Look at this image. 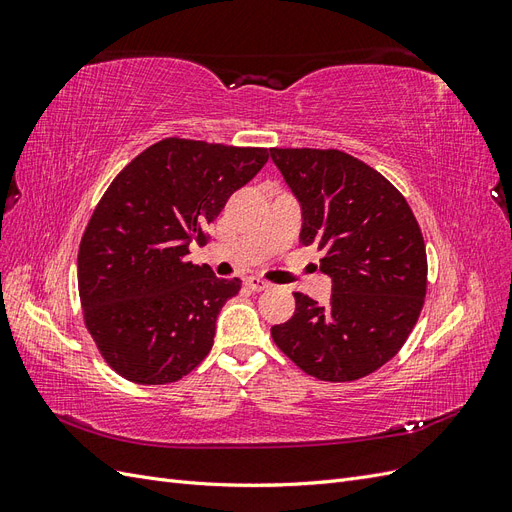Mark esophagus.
I'll use <instances>...</instances> for the list:
<instances>
[{
  "instance_id": "34e87169",
  "label": "esophagus",
  "mask_w": 512,
  "mask_h": 512,
  "mask_svg": "<svg viewBox=\"0 0 512 512\" xmlns=\"http://www.w3.org/2000/svg\"><path fill=\"white\" fill-rule=\"evenodd\" d=\"M247 286H250L254 292H260V290H267L271 284L269 282H265L262 280V277H256V275H252V277H247V282H245Z\"/></svg>"
}]
</instances>
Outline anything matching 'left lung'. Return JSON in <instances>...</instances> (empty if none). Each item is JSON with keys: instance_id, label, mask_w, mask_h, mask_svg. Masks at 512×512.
<instances>
[{"instance_id": "1", "label": "left lung", "mask_w": 512, "mask_h": 512, "mask_svg": "<svg viewBox=\"0 0 512 512\" xmlns=\"http://www.w3.org/2000/svg\"><path fill=\"white\" fill-rule=\"evenodd\" d=\"M299 200L301 243L324 252L329 303L294 292L297 309L271 329L305 374L359 380L404 346L423 309L427 256L406 198L378 170L337 149H271Z\"/></svg>"}]
</instances>
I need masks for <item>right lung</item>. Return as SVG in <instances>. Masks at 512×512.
Here are the masks:
<instances>
[{"label":"right lung","mask_w":512,"mask_h":512,"mask_svg":"<svg viewBox=\"0 0 512 512\" xmlns=\"http://www.w3.org/2000/svg\"><path fill=\"white\" fill-rule=\"evenodd\" d=\"M267 160L260 147L164 138L108 185L81 241L79 294L87 329L119 376L175 382L209 354L241 280L192 265L190 243Z\"/></svg>","instance_id":"1"}]
</instances>
